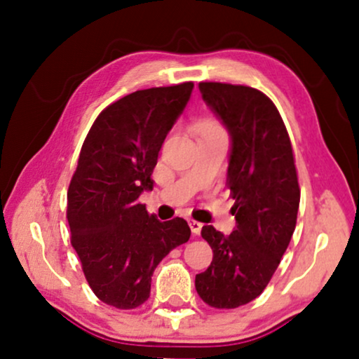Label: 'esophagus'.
<instances>
[{"label":"esophagus","mask_w":359,"mask_h":359,"mask_svg":"<svg viewBox=\"0 0 359 359\" xmlns=\"http://www.w3.org/2000/svg\"><path fill=\"white\" fill-rule=\"evenodd\" d=\"M188 222H189L191 232H193L194 235H199L201 233V229H203V224L198 222V220H194V219H189Z\"/></svg>","instance_id":"obj_1"}]
</instances>
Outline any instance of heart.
I'll list each match as a JSON object with an SVG mask.
<instances>
[{
	"label": "heart",
	"mask_w": 359,
	"mask_h": 359,
	"mask_svg": "<svg viewBox=\"0 0 359 359\" xmlns=\"http://www.w3.org/2000/svg\"><path fill=\"white\" fill-rule=\"evenodd\" d=\"M201 130H222L215 121H205L201 124Z\"/></svg>",
	"instance_id": "1"
}]
</instances>
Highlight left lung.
<instances>
[{"instance_id":"left-lung-1","label":"left lung","mask_w":359,"mask_h":359,"mask_svg":"<svg viewBox=\"0 0 359 359\" xmlns=\"http://www.w3.org/2000/svg\"><path fill=\"white\" fill-rule=\"evenodd\" d=\"M199 90L230 134L227 188L237 227L224 235L204 225L212 263L196 274V291L215 309H237L268 286L296 229L297 171L286 126L264 93L243 85L203 81Z\"/></svg>"}]
</instances>
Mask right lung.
<instances>
[{
    "mask_svg": "<svg viewBox=\"0 0 359 359\" xmlns=\"http://www.w3.org/2000/svg\"><path fill=\"white\" fill-rule=\"evenodd\" d=\"M193 88L186 81L130 93L96 117L83 142L67 219L86 281L107 306H142L155 268L191 237L184 219L160 222L139 196L154 188L158 151Z\"/></svg>",
    "mask_w": 359,
    "mask_h": 359,
    "instance_id": "1",
    "label": "right lung"
}]
</instances>
